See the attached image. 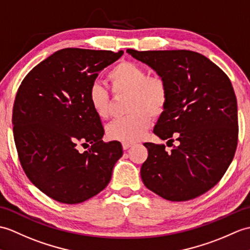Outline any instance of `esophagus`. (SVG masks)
Listing matches in <instances>:
<instances>
[{
  "label": "esophagus",
  "mask_w": 250,
  "mask_h": 250,
  "mask_svg": "<svg viewBox=\"0 0 250 250\" xmlns=\"http://www.w3.org/2000/svg\"><path fill=\"white\" fill-rule=\"evenodd\" d=\"M132 146H135L134 142H123V143H122V146H123L124 149L129 148V147Z\"/></svg>",
  "instance_id": "obj_1"
}]
</instances>
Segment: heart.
Listing matches in <instances>:
<instances>
[{
	"label": "heart",
	"instance_id": "heart-1",
	"mask_svg": "<svg viewBox=\"0 0 250 250\" xmlns=\"http://www.w3.org/2000/svg\"><path fill=\"white\" fill-rule=\"evenodd\" d=\"M107 80L113 94H126L125 110L128 114L106 127L111 140L134 142L146 134L152 116L162 114L169 102V85L163 76L147 75L142 66L122 61L109 70ZM87 102L97 118L110 114V95L102 84L94 82L87 92Z\"/></svg>",
	"mask_w": 250,
	"mask_h": 250
}]
</instances>
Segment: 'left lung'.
Here are the masks:
<instances>
[{"label":"left lung","mask_w":250,"mask_h":250,"mask_svg":"<svg viewBox=\"0 0 250 250\" xmlns=\"http://www.w3.org/2000/svg\"><path fill=\"white\" fill-rule=\"evenodd\" d=\"M127 52L168 82L169 102L154 134L172 146L171 137L179 132L171 152L164 144L144 143L148 156L140 170L143 184L170 201L203 195L224 176L236 151L237 103L229 77L189 50Z\"/></svg>","instance_id":"1"}]
</instances>
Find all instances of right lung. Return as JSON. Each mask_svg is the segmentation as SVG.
Wrapping results in <instances>:
<instances>
[{
	"mask_svg": "<svg viewBox=\"0 0 250 250\" xmlns=\"http://www.w3.org/2000/svg\"><path fill=\"white\" fill-rule=\"evenodd\" d=\"M123 51L65 48L36 65L17 92L14 139L20 164L38 189L58 202L81 203L104 189L123 155L104 142L101 119L87 102L98 73ZM91 145L79 152L78 144Z\"/></svg>",
	"mask_w": 250,
	"mask_h": 250,
	"instance_id": "1",
	"label": "right lung"
}]
</instances>
